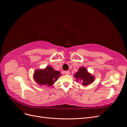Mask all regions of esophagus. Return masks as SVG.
I'll list each match as a JSON object with an SVG mask.
<instances>
[{
  "label": "esophagus",
  "mask_w": 127,
  "mask_h": 127,
  "mask_svg": "<svg viewBox=\"0 0 127 127\" xmlns=\"http://www.w3.org/2000/svg\"><path fill=\"white\" fill-rule=\"evenodd\" d=\"M64 74L65 75H69L70 74V72H69V71H64Z\"/></svg>",
  "instance_id": "obj_1"
}]
</instances>
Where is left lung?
Instances as JSON below:
<instances>
[{
	"label": "left lung",
	"instance_id": "8db88e82",
	"mask_svg": "<svg viewBox=\"0 0 127 127\" xmlns=\"http://www.w3.org/2000/svg\"><path fill=\"white\" fill-rule=\"evenodd\" d=\"M74 77L76 81L82 82V85L84 86L88 85L95 80V76L88 72L84 67L79 68L78 71L74 74Z\"/></svg>",
	"mask_w": 127,
	"mask_h": 127
}]
</instances>
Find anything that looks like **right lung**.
Returning <instances> with one entry per match:
<instances>
[{
    "label": "right lung",
    "mask_w": 127,
    "mask_h": 127,
    "mask_svg": "<svg viewBox=\"0 0 127 127\" xmlns=\"http://www.w3.org/2000/svg\"><path fill=\"white\" fill-rule=\"evenodd\" d=\"M61 76L60 71L55 70L50 66H48L44 69L35 70L33 78L34 81L41 86H50L53 85Z\"/></svg>",
    "instance_id": "right-lung-1"
}]
</instances>
